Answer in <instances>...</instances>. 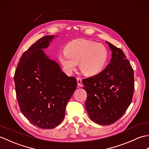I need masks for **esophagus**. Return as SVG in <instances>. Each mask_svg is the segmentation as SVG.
<instances>
[{"label": "esophagus", "mask_w": 149, "mask_h": 149, "mask_svg": "<svg viewBox=\"0 0 149 149\" xmlns=\"http://www.w3.org/2000/svg\"><path fill=\"white\" fill-rule=\"evenodd\" d=\"M77 86L79 87L83 86V84H82V79L80 77H77Z\"/></svg>", "instance_id": "obj_1"}]
</instances>
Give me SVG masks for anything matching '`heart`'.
<instances>
[{"label":"heart","mask_w":149,"mask_h":149,"mask_svg":"<svg viewBox=\"0 0 149 149\" xmlns=\"http://www.w3.org/2000/svg\"><path fill=\"white\" fill-rule=\"evenodd\" d=\"M65 53L58 57L67 74L74 72L77 63L86 76H93L102 71L107 59V50L103 45L86 39H75L66 44Z\"/></svg>","instance_id":"b5f03b06"}]
</instances>
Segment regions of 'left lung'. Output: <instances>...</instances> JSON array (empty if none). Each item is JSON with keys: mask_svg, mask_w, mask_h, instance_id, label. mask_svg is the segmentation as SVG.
Returning a JSON list of instances; mask_svg holds the SVG:
<instances>
[{"mask_svg": "<svg viewBox=\"0 0 149 149\" xmlns=\"http://www.w3.org/2000/svg\"><path fill=\"white\" fill-rule=\"evenodd\" d=\"M106 43L112 52L110 63L99 74L83 80L88 115L103 125L121 118L131 104L134 88V71L129 60L121 49Z\"/></svg>", "mask_w": 149, "mask_h": 149, "instance_id": "8db88e82", "label": "left lung"}]
</instances>
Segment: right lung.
<instances>
[{"label": "right lung", "instance_id": "right-lung-1", "mask_svg": "<svg viewBox=\"0 0 149 149\" xmlns=\"http://www.w3.org/2000/svg\"><path fill=\"white\" fill-rule=\"evenodd\" d=\"M54 37L43 36L25 51L14 75L21 112L42 129H53L63 121L66 106L77 88L76 79L68 77L43 50Z\"/></svg>", "mask_w": 149, "mask_h": 149}]
</instances>
